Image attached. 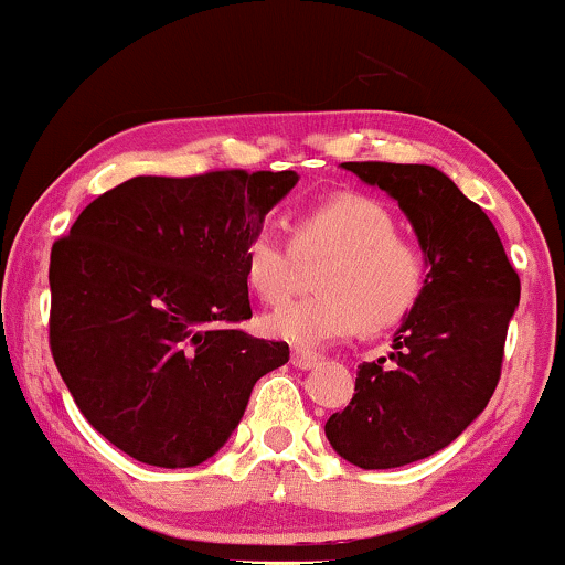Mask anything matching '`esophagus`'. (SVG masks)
<instances>
[{"instance_id":"1","label":"esophagus","mask_w":565,"mask_h":565,"mask_svg":"<svg viewBox=\"0 0 565 565\" xmlns=\"http://www.w3.org/2000/svg\"><path fill=\"white\" fill-rule=\"evenodd\" d=\"M291 366L308 372V369L319 366V359H316L313 353H308V350H295V353H291Z\"/></svg>"}]
</instances>
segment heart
Returning <instances> with one entry per match:
<instances>
[{
  "label": "heart",
  "instance_id": "heart-1",
  "mask_svg": "<svg viewBox=\"0 0 565 565\" xmlns=\"http://www.w3.org/2000/svg\"><path fill=\"white\" fill-rule=\"evenodd\" d=\"M295 255H327L313 276L316 295L278 305L265 332L297 348L345 340L359 327L377 332L408 313L423 289V257L395 236V220L377 201L334 196L310 206L291 225V246L274 231H255L242 252L249 289L278 302L291 287Z\"/></svg>",
  "mask_w": 565,
  "mask_h": 565
}]
</instances>
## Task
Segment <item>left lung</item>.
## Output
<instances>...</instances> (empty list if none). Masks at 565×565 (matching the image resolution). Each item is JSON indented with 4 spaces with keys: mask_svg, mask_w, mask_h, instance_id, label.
I'll use <instances>...</instances> for the list:
<instances>
[{
    "mask_svg": "<svg viewBox=\"0 0 565 565\" xmlns=\"http://www.w3.org/2000/svg\"><path fill=\"white\" fill-rule=\"evenodd\" d=\"M342 170L398 201L427 276L395 329L391 361L359 366L353 398L323 433L355 468H404L462 436L494 395L521 278L494 223L449 174L385 161Z\"/></svg>",
    "mask_w": 565,
    "mask_h": 565,
    "instance_id": "left-lung-1",
    "label": "left lung"
}]
</instances>
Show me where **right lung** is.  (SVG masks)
I'll use <instances>...</instances> for the list:
<instances>
[{"label": "right lung", "instance_id": "add662e5", "mask_svg": "<svg viewBox=\"0 0 565 565\" xmlns=\"http://www.w3.org/2000/svg\"><path fill=\"white\" fill-rule=\"evenodd\" d=\"M300 174L132 178L97 196L50 255V348L87 423L153 468L228 444L255 382L289 361L257 340L246 238Z\"/></svg>", "mask_w": 565, "mask_h": 565}]
</instances>
